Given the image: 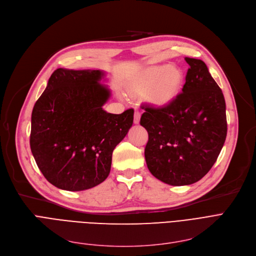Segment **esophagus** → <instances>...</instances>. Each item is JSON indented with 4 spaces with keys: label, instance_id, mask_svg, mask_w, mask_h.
Listing matches in <instances>:
<instances>
[{
    "label": "esophagus",
    "instance_id": "obj_1",
    "mask_svg": "<svg viewBox=\"0 0 256 256\" xmlns=\"http://www.w3.org/2000/svg\"><path fill=\"white\" fill-rule=\"evenodd\" d=\"M140 112L138 110H136L134 118H133V122H134L136 124H138L140 123Z\"/></svg>",
    "mask_w": 256,
    "mask_h": 256
}]
</instances>
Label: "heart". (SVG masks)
Masks as SVG:
<instances>
[{"mask_svg": "<svg viewBox=\"0 0 256 256\" xmlns=\"http://www.w3.org/2000/svg\"><path fill=\"white\" fill-rule=\"evenodd\" d=\"M182 83L181 72L170 66H156L146 70L136 85V90L150 92L151 100L158 105H164L171 102Z\"/></svg>", "mask_w": 256, "mask_h": 256, "instance_id": "heart-1", "label": "heart"}]
</instances>
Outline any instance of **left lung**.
I'll return each instance as SVG.
<instances>
[{
	"label": "left lung",
	"mask_w": 256,
	"mask_h": 256,
	"mask_svg": "<svg viewBox=\"0 0 256 256\" xmlns=\"http://www.w3.org/2000/svg\"><path fill=\"white\" fill-rule=\"evenodd\" d=\"M188 64L182 92L168 104L142 106L148 131L144 158L151 174L170 186H188L208 173L227 136L223 92L200 59Z\"/></svg>",
	"instance_id": "1"
}]
</instances>
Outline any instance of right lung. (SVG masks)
Segmentation results:
<instances>
[{"instance_id": "right-lung-1", "label": "right lung", "mask_w": 256, "mask_h": 256, "mask_svg": "<svg viewBox=\"0 0 256 256\" xmlns=\"http://www.w3.org/2000/svg\"><path fill=\"white\" fill-rule=\"evenodd\" d=\"M99 70L57 68L36 101L30 147L44 178L58 188L79 192L108 177L112 152L133 124V109L106 112L110 90Z\"/></svg>"}]
</instances>
